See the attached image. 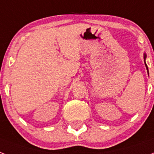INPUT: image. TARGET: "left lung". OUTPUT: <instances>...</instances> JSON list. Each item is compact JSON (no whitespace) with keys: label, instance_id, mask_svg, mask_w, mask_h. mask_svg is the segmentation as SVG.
I'll list each match as a JSON object with an SVG mask.
<instances>
[{"label":"left lung","instance_id":"obj_1","mask_svg":"<svg viewBox=\"0 0 154 154\" xmlns=\"http://www.w3.org/2000/svg\"><path fill=\"white\" fill-rule=\"evenodd\" d=\"M145 58H146V54H144V59H145ZM145 66H146V68H147V71H148V74H149V70H148V66H147V65H146V63H145Z\"/></svg>","mask_w":154,"mask_h":154}]
</instances>
